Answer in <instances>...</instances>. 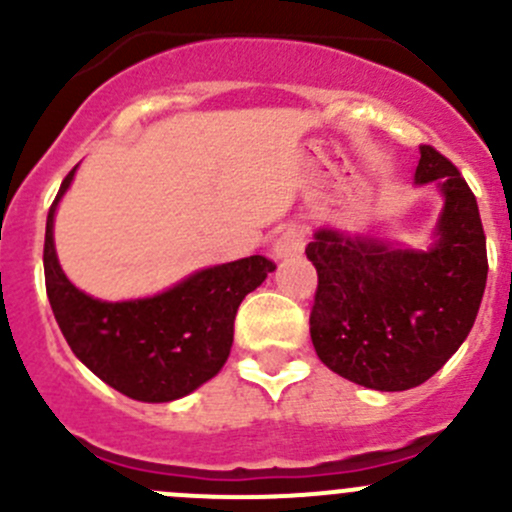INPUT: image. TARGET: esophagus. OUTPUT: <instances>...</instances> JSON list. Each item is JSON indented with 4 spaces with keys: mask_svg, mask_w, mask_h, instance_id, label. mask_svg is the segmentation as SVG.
<instances>
[{
    "mask_svg": "<svg viewBox=\"0 0 512 512\" xmlns=\"http://www.w3.org/2000/svg\"><path fill=\"white\" fill-rule=\"evenodd\" d=\"M302 250H304V232L294 225L287 227V230L277 237L275 245H272V252H275L277 257H292V255H299Z\"/></svg>",
    "mask_w": 512,
    "mask_h": 512,
    "instance_id": "obj_1",
    "label": "esophagus"
}]
</instances>
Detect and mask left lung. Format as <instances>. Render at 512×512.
I'll list each match as a JSON object with an SVG mask.
<instances>
[{
	"label": "left lung",
	"instance_id": "left-lung-1",
	"mask_svg": "<svg viewBox=\"0 0 512 512\" xmlns=\"http://www.w3.org/2000/svg\"><path fill=\"white\" fill-rule=\"evenodd\" d=\"M416 183H436L446 205L431 250H399L374 237L317 230L309 334L317 356L344 379L406 391L431 379L471 332L488 280L478 203L456 165L421 146Z\"/></svg>",
	"mask_w": 512,
	"mask_h": 512
}]
</instances>
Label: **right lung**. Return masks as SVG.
<instances>
[{
    "label": "right lung",
    "instance_id": "obj_1",
    "mask_svg": "<svg viewBox=\"0 0 512 512\" xmlns=\"http://www.w3.org/2000/svg\"><path fill=\"white\" fill-rule=\"evenodd\" d=\"M61 183L46 215L44 277L61 334L86 366L128 399L165 404L213 379L230 356L235 314L275 262L262 255L208 267L168 292L101 302L66 280L54 250V213L74 180Z\"/></svg>",
    "mask_w": 512,
    "mask_h": 512
}]
</instances>
